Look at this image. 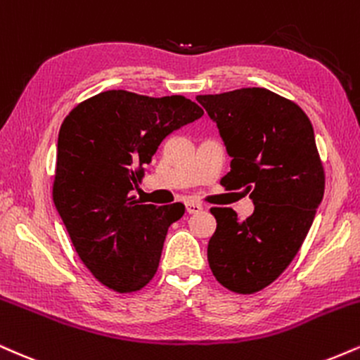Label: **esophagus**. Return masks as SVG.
<instances>
[{"instance_id":"esophagus-1","label":"esophagus","mask_w":360,"mask_h":360,"mask_svg":"<svg viewBox=\"0 0 360 360\" xmlns=\"http://www.w3.org/2000/svg\"><path fill=\"white\" fill-rule=\"evenodd\" d=\"M185 207H187L188 214H198L202 209H204V207H202L200 204H197V202H187Z\"/></svg>"}]
</instances>
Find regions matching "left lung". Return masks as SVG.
Here are the masks:
<instances>
[{"mask_svg":"<svg viewBox=\"0 0 360 360\" xmlns=\"http://www.w3.org/2000/svg\"><path fill=\"white\" fill-rule=\"evenodd\" d=\"M231 156L226 190L249 193L255 212L244 221L212 207L217 227L207 259L224 288L251 295L288 268L323 198L325 172L314 126L293 101L263 87L197 96Z\"/></svg>","mask_w":360,"mask_h":360,"instance_id":"1","label":"left lung"}]
</instances>
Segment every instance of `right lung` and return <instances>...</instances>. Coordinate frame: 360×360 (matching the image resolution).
<instances>
[{"mask_svg":"<svg viewBox=\"0 0 360 360\" xmlns=\"http://www.w3.org/2000/svg\"><path fill=\"white\" fill-rule=\"evenodd\" d=\"M202 114L184 96L114 89L79 103L63 120L53 202L80 261L108 288L134 293L153 280L168 227L185 205H145L129 193L160 143Z\"/></svg>","mask_w":360,"mask_h":360,"instance_id":"1","label":"right lung"}]
</instances>
